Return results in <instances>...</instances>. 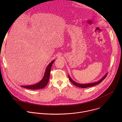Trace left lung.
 I'll return each instance as SVG.
<instances>
[{"instance_id":"left-lung-1","label":"left lung","mask_w":122,"mask_h":122,"mask_svg":"<svg viewBox=\"0 0 122 122\" xmlns=\"http://www.w3.org/2000/svg\"><path fill=\"white\" fill-rule=\"evenodd\" d=\"M107 75V73L104 75L101 79H100L99 80H98L97 81L94 82H92V83H86V84H82V83H78L77 82H75V81H74L73 80L71 79V77L69 76V75H68V78L70 80V81L75 86L79 87H81V88H87V87H91L93 86H95L96 85H97L98 84H99L103 80H104V79H105Z\"/></svg>"}]
</instances>
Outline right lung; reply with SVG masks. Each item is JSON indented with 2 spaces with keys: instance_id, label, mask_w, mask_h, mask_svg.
Here are the masks:
<instances>
[{
  "instance_id": "obj_1",
  "label": "right lung",
  "mask_w": 122,
  "mask_h": 122,
  "mask_svg": "<svg viewBox=\"0 0 122 122\" xmlns=\"http://www.w3.org/2000/svg\"><path fill=\"white\" fill-rule=\"evenodd\" d=\"M55 60L51 61V62L47 66L45 72L44 73V75L41 81H40L39 82L37 83L36 84H33V85H21L22 87L29 89H32V90H36V89H40L44 88L47 85V83H48L49 78H50V71L51 69V67L52 65L54 63Z\"/></svg>"
}]
</instances>
